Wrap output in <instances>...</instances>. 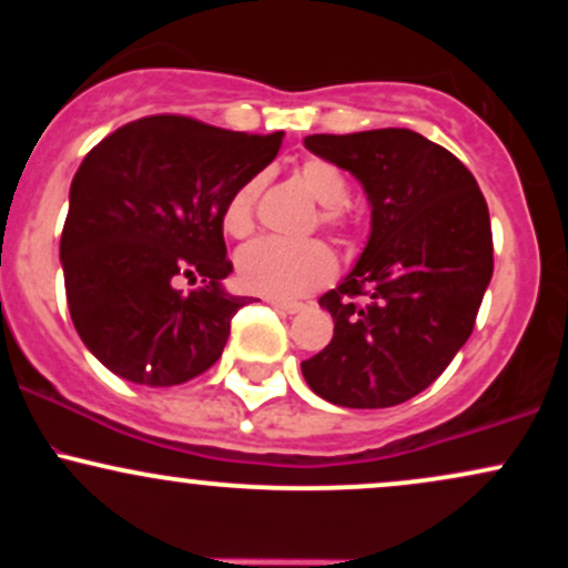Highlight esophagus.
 Wrapping results in <instances>:
<instances>
[{
  "label": "esophagus",
  "instance_id": "34e87169",
  "mask_svg": "<svg viewBox=\"0 0 568 568\" xmlns=\"http://www.w3.org/2000/svg\"><path fill=\"white\" fill-rule=\"evenodd\" d=\"M270 306H275V310L283 312V315H296V312L304 310V304H298V302H277V298H270Z\"/></svg>",
  "mask_w": 568,
  "mask_h": 568
}]
</instances>
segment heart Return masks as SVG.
<instances>
[{"label":"heart","mask_w":568,"mask_h":568,"mask_svg":"<svg viewBox=\"0 0 568 568\" xmlns=\"http://www.w3.org/2000/svg\"><path fill=\"white\" fill-rule=\"evenodd\" d=\"M302 181L312 197L325 205V224H342V205L349 194L347 179L342 171L325 160H306L302 165ZM258 189H262V181L251 179L226 200L224 230L232 237H245L253 230V207H256ZM234 270H237V280L245 291L288 302V298L306 296V293L328 283L336 275V258L321 240L288 243V240L262 237L237 253Z\"/></svg>","instance_id":"obj_1"}]
</instances>
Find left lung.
<instances>
[{
  "instance_id": "obj_1",
  "label": "left lung",
  "mask_w": 568,
  "mask_h": 568,
  "mask_svg": "<svg viewBox=\"0 0 568 568\" xmlns=\"http://www.w3.org/2000/svg\"><path fill=\"white\" fill-rule=\"evenodd\" d=\"M304 146L361 181L371 232L349 275L321 296L334 338L302 374L334 406L406 403L473 334L494 272L486 200L452 152L414 130L321 133ZM355 295L369 302L355 305Z\"/></svg>"
}]
</instances>
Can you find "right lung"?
Listing matches in <instances>:
<instances>
[{"mask_svg":"<svg viewBox=\"0 0 568 568\" xmlns=\"http://www.w3.org/2000/svg\"><path fill=\"white\" fill-rule=\"evenodd\" d=\"M280 141L165 114L90 149L71 181L61 264L77 334L112 374L173 387L219 361L251 302L224 288V207ZM181 276L203 285L179 292Z\"/></svg>","mask_w":568,"mask_h":568,"instance_id":"right-lung-1","label":"right lung"}]
</instances>
